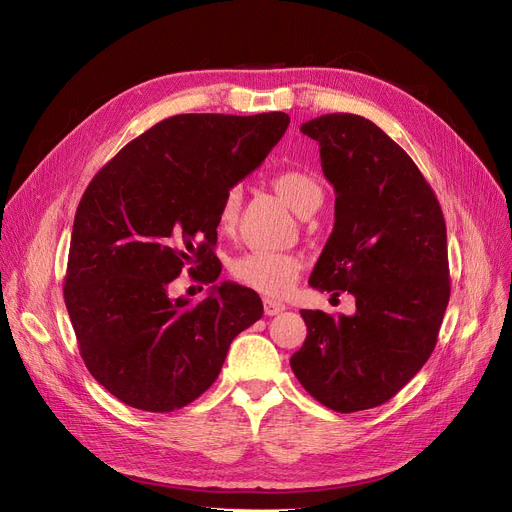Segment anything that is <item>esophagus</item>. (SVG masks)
I'll return each mask as SVG.
<instances>
[{
	"mask_svg": "<svg viewBox=\"0 0 512 512\" xmlns=\"http://www.w3.org/2000/svg\"><path fill=\"white\" fill-rule=\"evenodd\" d=\"M286 309V305H282V303H278V301H272V299H265L263 301V311H265V315H278V313H282Z\"/></svg>",
	"mask_w": 512,
	"mask_h": 512,
	"instance_id": "34e87169",
	"label": "esophagus"
}]
</instances>
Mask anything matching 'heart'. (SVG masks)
Returning <instances> with one entry per match:
<instances>
[{"instance_id": "obj_1", "label": "heart", "mask_w": 512, "mask_h": 512, "mask_svg": "<svg viewBox=\"0 0 512 512\" xmlns=\"http://www.w3.org/2000/svg\"><path fill=\"white\" fill-rule=\"evenodd\" d=\"M274 191L297 215H303L321 203V188L317 180L299 170H286L274 176ZM242 203L240 188H230L224 195L218 211V228L228 234L238 222V211ZM303 270V259L294 253L278 251H247L230 261V276L251 290L265 297H284L297 284Z\"/></svg>"}]
</instances>
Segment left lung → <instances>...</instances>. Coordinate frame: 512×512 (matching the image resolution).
Returning <instances> with one entry per match:
<instances>
[{"label":"left lung","mask_w":512,"mask_h":512,"mask_svg":"<svg viewBox=\"0 0 512 512\" xmlns=\"http://www.w3.org/2000/svg\"><path fill=\"white\" fill-rule=\"evenodd\" d=\"M301 132L319 143L336 193L309 286L348 290L357 311L303 309L307 338L290 367L324 407L365 411L407 386L434 351L450 299L444 215L415 161L367 118L326 114Z\"/></svg>","instance_id":"obj_1"}]
</instances>
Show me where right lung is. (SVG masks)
<instances>
[{
  "label": "right lung",
  "instance_id": "obj_1",
  "mask_svg": "<svg viewBox=\"0 0 512 512\" xmlns=\"http://www.w3.org/2000/svg\"><path fill=\"white\" fill-rule=\"evenodd\" d=\"M288 114H180L105 164L78 203L64 301L80 357L124 405L170 413L220 375L230 342L263 315L259 294L214 284L197 306L167 288L184 264L218 280L211 247L230 188L261 166ZM195 267H191V272Z\"/></svg>",
  "mask_w": 512,
  "mask_h": 512
}]
</instances>
